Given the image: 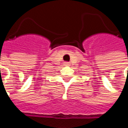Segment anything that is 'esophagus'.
Returning a JSON list of instances; mask_svg holds the SVG:
<instances>
[{
  "mask_svg": "<svg viewBox=\"0 0 128 128\" xmlns=\"http://www.w3.org/2000/svg\"><path fill=\"white\" fill-rule=\"evenodd\" d=\"M64 65H65V66H69V65H70V63H69V62H64Z\"/></svg>",
  "mask_w": 128,
  "mask_h": 128,
  "instance_id": "1",
  "label": "esophagus"
}]
</instances>
